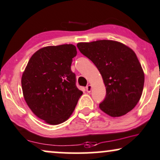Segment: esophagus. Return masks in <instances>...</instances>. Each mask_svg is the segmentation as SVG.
I'll return each mask as SVG.
<instances>
[{
	"mask_svg": "<svg viewBox=\"0 0 160 160\" xmlns=\"http://www.w3.org/2000/svg\"><path fill=\"white\" fill-rule=\"evenodd\" d=\"M86 92H90L92 91V86L91 85H88L86 87Z\"/></svg>",
	"mask_w": 160,
	"mask_h": 160,
	"instance_id": "obj_1",
	"label": "esophagus"
}]
</instances>
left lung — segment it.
<instances>
[{
  "mask_svg": "<svg viewBox=\"0 0 160 160\" xmlns=\"http://www.w3.org/2000/svg\"><path fill=\"white\" fill-rule=\"evenodd\" d=\"M77 46L95 65L103 78L107 94L100 109L112 117L122 116L131 111L141 98L145 82L134 51L112 40L80 42Z\"/></svg>",
  "mask_w": 160,
  "mask_h": 160,
  "instance_id": "8db88e82",
  "label": "left lung"
}]
</instances>
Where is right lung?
Here are the masks:
<instances>
[{
	"instance_id": "obj_1",
	"label": "right lung",
	"mask_w": 160,
	"mask_h": 160,
	"mask_svg": "<svg viewBox=\"0 0 160 160\" xmlns=\"http://www.w3.org/2000/svg\"><path fill=\"white\" fill-rule=\"evenodd\" d=\"M76 55L73 45L48 46L32 56L23 73L22 87L27 104L50 124L66 121L82 94L71 69Z\"/></svg>"
}]
</instances>
